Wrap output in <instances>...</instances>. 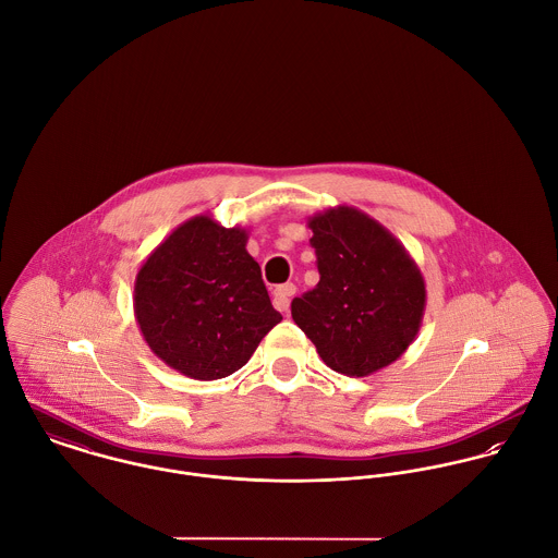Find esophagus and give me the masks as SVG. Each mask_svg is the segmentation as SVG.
I'll list each match as a JSON object with an SVG mask.
<instances>
[{"label": "esophagus", "instance_id": "34e87169", "mask_svg": "<svg viewBox=\"0 0 558 558\" xmlns=\"http://www.w3.org/2000/svg\"><path fill=\"white\" fill-rule=\"evenodd\" d=\"M296 294V286L294 283H283V286H279V288H275V292H272V305H275V310H279V312H288L290 310V299Z\"/></svg>", "mask_w": 558, "mask_h": 558}]
</instances>
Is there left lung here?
<instances>
[{"label":"left lung","instance_id":"8db88e82","mask_svg":"<svg viewBox=\"0 0 558 558\" xmlns=\"http://www.w3.org/2000/svg\"><path fill=\"white\" fill-rule=\"evenodd\" d=\"M319 283L292 301V318L343 376H369L416 339L425 314V279L405 246L354 206L310 217Z\"/></svg>","mask_w":558,"mask_h":558}]
</instances>
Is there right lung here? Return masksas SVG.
Listing matches in <instances>:
<instances>
[{
    "mask_svg": "<svg viewBox=\"0 0 558 558\" xmlns=\"http://www.w3.org/2000/svg\"><path fill=\"white\" fill-rule=\"evenodd\" d=\"M246 240L244 228L197 215L162 240L135 277L133 310L144 341L182 376L219 380L239 372L283 319Z\"/></svg>",
    "mask_w": 558,
    "mask_h": 558,
    "instance_id": "1",
    "label": "right lung"
}]
</instances>
